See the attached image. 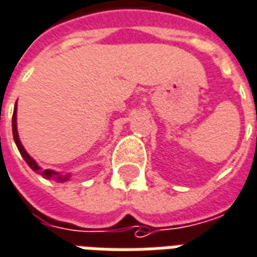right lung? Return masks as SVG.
Listing matches in <instances>:
<instances>
[{"label":"right lung","mask_w":257,"mask_h":257,"mask_svg":"<svg viewBox=\"0 0 257 257\" xmlns=\"http://www.w3.org/2000/svg\"><path fill=\"white\" fill-rule=\"evenodd\" d=\"M12 133H14V140H15L16 147H18L19 152H21V155L23 156V159L26 161V163L30 166L32 170H34L36 173H40V174H41L44 178H48V180H50V178H54V180L59 181V183L67 181V180L70 178V174H65V176H62V174H59V173L54 172V170H48V169H47V170H41L40 166L36 163V161L33 159L30 155L27 154L26 149L23 148L21 140H19V136H18V127H16V105H15V109H14V116H12Z\"/></svg>","instance_id":"add662e5"}]
</instances>
